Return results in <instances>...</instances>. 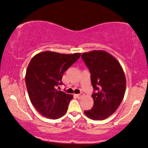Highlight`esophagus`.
<instances>
[{
    "instance_id": "1",
    "label": "esophagus",
    "mask_w": 148,
    "mask_h": 148,
    "mask_svg": "<svg viewBox=\"0 0 148 148\" xmlns=\"http://www.w3.org/2000/svg\"><path fill=\"white\" fill-rule=\"evenodd\" d=\"M75 96H77V98H79V99H80V98H82V97L84 96V94H83V93H82V94H76Z\"/></svg>"
}]
</instances>
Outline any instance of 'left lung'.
Segmentation results:
<instances>
[{"label": "left lung", "instance_id": "8db88e82", "mask_svg": "<svg viewBox=\"0 0 148 148\" xmlns=\"http://www.w3.org/2000/svg\"><path fill=\"white\" fill-rule=\"evenodd\" d=\"M82 57L90 69L91 82L96 91L92 95L93 107L84 113L92 120H104L117 110L124 98V71L118 60L104 50L84 52Z\"/></svg>", "mask_w": 148, "mask_h": 148}]
</instances>
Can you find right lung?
I'll return each mask as SVG.
<instances>
[{
	"instance_id": "add662e5",
	"label": "right lung",
	"mask_w": 148,
	"mask_h": 148,
	"mask_svg": "<svg viewBox=\"0 0 148 148\" xmlns=\"http://www.w3.org/2000/svg\"><path fill=\"white\" fill-rule=\"evenodd\" d=\"M81 53L61 54L44 51L30 60L25 84L32 104L42 116L57 119L66 114L71 94L58 91L63 73L80 57Z\"/></svg>"
}]
</instances>
